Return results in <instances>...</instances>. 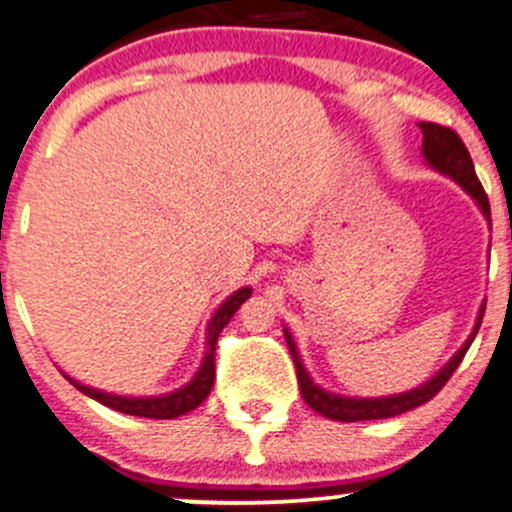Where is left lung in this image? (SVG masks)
Masks as SVG:
<instances>
[{"label": "left lung", "mask_w": 512, "mask_h": 512, "mask_svg": "<svg viewBox=\"0 0 512 512\" xmlns=\"http://www.w3.org/2000/svg\"><path fill=\"white\" fill-rule=\"evenodd\" d=\"M418 126H420V131H423L425 160H428L435 170L449 174L454 182L462 184L466 192L479 201L484 216L491 218L488 196L484 192V187H481L479 177H476L474 162H471L469 150H466L464 140L457 136V131H452V128H447V126H440V123H430V121L418 123ZM484 311H486V306L481 308V316H479V320H476V328H474V333H471V338L464 342L462 350L452 357V362H449L442 372H437L428 381V384L420 386V389L401 393V396H389V398H342V396H335V393L318 389V386L311 381V376L306 374V369H303L299 352H296L294 338H291V335L284 330L286 345H289V352H291V357H294V364H296V379H299V389H301L303 401H306L316 413L325 415V418H330V420H340V423L393 418V415L413 411V408L428 403L432 396H437V391H442V386L447 384L449 376L454 374V369L462 364L466 350H469V345L474 342L476 333H479V325H481V318H484Z\"/></svg>", "instance_id": "1"}]
</instances>
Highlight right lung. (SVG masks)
Wrapping results in <instances>:
<instances>
[{
  "label": "right lung",
  "instance_id": "add662e5",
  "mask_svg": "<svg viewBox=\"0 0 512 512\" xmlns=\"http://www.w3.org/2000/svg\"><path fill=\"white\" fill-rule=\"evenodd\" d=\"M250 294H252L250 289L235 291V294L230 296V299L223 303L221 308H218L216 316L211 318L209 335H206L204 364H201L199 374H196L194 379L189 381L187 386H184V389L167 393V396H157V398H126V396H111V393L89 389V386H82V384H77V381H72L70 376H67V379H70L72 384H75L82 393H87L89 398H94V401L104 403V406L114 408V411L128 413V415L170 420V418H177V415L194 411L196 406H201V403H204V398L209 396L211 389H213V379H216V342H218V335H221V330L226 328L228 320L233 318V313L238 311L240 306H243Z\"/></svg>",
  "mask_w": 512,
  "mask_h": 512
}]
</instances>
